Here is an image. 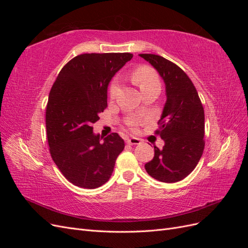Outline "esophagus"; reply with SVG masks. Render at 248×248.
<instances>
[{
  "instance_id": "obj_1",
  "label": "esophagus",
  "mask_w": 248,
  "mask_h": 248,
  "mask_svg": "<svg viewBox=\"0 0 248 248\" xmlns=\"http://www.w3.org/2000/svg\"><path fill=\"white\" fill-rule=\"evenodd\" d=\"M127 142H128L129 145H140L141 142V140L139 138H129L127 139Z\"/></svg>"
}]
</instances>
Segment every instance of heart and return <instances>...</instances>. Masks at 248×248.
<instances>
[{"mask_svg": "<svg viewBox=\"0 0 248 248\" xmlns=\"http://www.w3.org/2000/svg\"><path fill=\"white\" fill-rule=\"evenodd\" d=\"M132 79L140 87L141 91L142 90L151 88V87L160 88V80L158 76H157V73L155 72V70L147 66L140 67V68H138L136 71H134L132 73ZM119 88H120V85L118 80H114L111 82V85L109 87V95L111 98H114V97L117 95ZM129 125L133 129H136V126H137L136 123L130 122Z\"/></svg>", "mask_w": 248, "mask_h": 248, "instance_id": "heart-1", "label": "heart"}]
</instances>
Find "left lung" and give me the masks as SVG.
<instances>
[{"label": "left lung", "mask_w": 248, "mask_h": 248, "mask_svg": "<svg viewBox=\"0 0 248 248\" xmlns=\"http://www.w3.org/2000/svg\"><path fill=\"white\" fill-rule=\"evenodd\" d=\"M159 73L166 85L167 101L159 122L162 149L145 164L148 174L160 182L181 181L196 169L204 151L205 114L196 87L187 74L163 57L140 54Z\"/></svg>", "instance_id": "left-lung-1"}]
</instances>
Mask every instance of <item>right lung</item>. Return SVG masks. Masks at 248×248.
<instances>
[{
  "mask_svg": "<svg viewBox=\"0 0 248 248\" xmlns=\"http://www.w3.org/2000/svg\"><path fill=\"white\" fill-rule=\"evenodd\" d=\"M129 52L77 56L60 71L46 107L51 158L68 181L97 188L108 181L125 147L118 133L102 139L92 125L108 107L111 78L132 59Z\"/></svg>",
  "mask_w": 248,
  "mask_h": 248,
  "instance_id": "obj_1",
  "label": "right lung"
}]
</instances>
